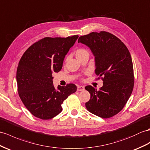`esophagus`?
Instances as JSON below:
<instances>
[{
    "instance_id": "34e87169",
    "label": "esophagus",
    "mask_w": 150,
    "mask_h": 150,
    "mask_svg": "<svg viewBox=\"0 0 150 150\" xmlns=\"http://www.w3.org/2000/svg\"><path fill=\"white\" fill-rule=\"evenodd\" d=\"M78 91H83L85 90V87L83 86H78V88H77Z\"/></svg>"
}]
</instances>
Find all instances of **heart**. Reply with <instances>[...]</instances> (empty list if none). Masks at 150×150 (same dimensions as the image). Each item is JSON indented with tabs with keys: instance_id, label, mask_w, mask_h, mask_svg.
<instances>
[{
	"instance_id": "obj_1",
	"label": "heart",
	"mask_w": 150,
	"mask_h": 150,
	"mask_svg": "<svg viewBox=\"0 0 150 150\" xmlns=\"http://www.w3.org/2000/svg\"><path fill=\"white\" fill-rule=\"evenodd\" d=\"M74 53L76 58H77L78 60L84 55H85V54H88V52L87 50L84 48V47H78V49L76 50Z\"/></svg>"
}]
</instances>
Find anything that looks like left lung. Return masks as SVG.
Returning <instances> with one entry per match:
<instances>
[{
	"instance_id": "left-lung-1",
	"label": "left lung",
	"mask_w": 150,
	"mask_h": 150,
	"mask_svg": "<svg viewBox=\"0 0 150 150\" xmlns=\"http://www.w3.org/2000/svg\"><path fill=\"white\" fill-rule=\"evenodd\" d=\"M78 42L92 50L98 79L103 81V86L98 90L90 85L85 86L90 93L86 108L99 117L111 118L122 110L134 88V68L129 51L121 40L105 31L82 35Z\"/></svg>"
}]
</instances>
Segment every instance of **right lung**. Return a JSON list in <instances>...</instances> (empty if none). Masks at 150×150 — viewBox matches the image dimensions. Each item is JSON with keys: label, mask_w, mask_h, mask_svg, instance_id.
<instances>
[{"label": "right lung", "mask_w": 150, "mask_h": 150, "mask_svg": "<svg viewBox=\"0 0 150 150\" xmlns=\"http://www.w3.org/2000/svg\"><path fill=\"white\" fill-rule=\"evenodd\" d=\"M78 37L45 38L33 44L21 57L16 71L18 95L35 117L54 118L62 111L64 101L77 90L73 83L58 85L55 89L52 74L60 71L65 56Z\"/></svg>", "instance_id": "add662e5"}]
</instances>
